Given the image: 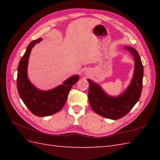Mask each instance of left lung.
I'll return each mask as SVG.
<instances>
[{"label":"left lung","mask_w":160,"mask_h":160,"mask_svg":"<svg viewBox=\"0 0 160 160\" xmlns=\"http://www.w3.org/2000/svg\"><path fill=\"white\" fill-rule=\"evenodd\" d=\"M134 58L135 69L130 84L118 96H111L98 83L87 79L89 83L88 98L95 113L111 120H118L130 111L140 99L142 90L144 67L139 53L134 48L125 46Z\"/></svg>","instance_id":"8db88e82"}]
</instances>
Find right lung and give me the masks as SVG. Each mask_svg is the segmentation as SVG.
<instances>
[{
  "label": "right lung",
  "mask_w": 160,
  "mask_h": 160,
  "mask_svg": "<svg viewBox=\"0 0 160 160\" xmlns=\"http://www.w3.org/2000/svg\"><path fill=\"white\" fill-rule=\"evenodd\" d=\"M42 40L38 38L29 44L20 60L17 74V88L20 98L28 109L38 117L49 116L62 109L72 85L79 80V76L75 75L60 85L47 91L38 89L30 82L28 76L29 58L33 47Z\"/></svg>",
  "instance_id": "1"
}]
</instances>
